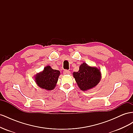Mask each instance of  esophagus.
I'll list each match as a JSON object with an SVG mask.
<instances>
[{
    "label": "esophagus",
    "instance_id": "34e87169",
    "mask_svg": "<svg viewBox=\"0 0 133 133\" xmlns=\"http://www.w3.org/2000/svg\"><path fill=\"white\" fill-rule=\"evenodd\" d=\"M70 73V71L68 70H64L63 71V74H69Z\"/></svg>",
    "mask_w": 133,
    "mask_h": 133
}]
</instances>
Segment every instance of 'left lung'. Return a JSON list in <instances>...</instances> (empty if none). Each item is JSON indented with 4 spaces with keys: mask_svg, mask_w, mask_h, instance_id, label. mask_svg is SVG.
<instances>
[{
    "mask_svg": "<svg viewBox=\"0 0 133 133\" xmlns=\"http://www.w3.org/2000/svg\"><path fill=\"white\" fill-rule=\"evenodd\" d=\"M100 70L96 67L89 66L85 63L80 65L79 71L73 74L80 90L86 91L97 85L102 78Z\"/></svg>",
    "mask_w": 133,
    "mask_h": 133,
    "instance_id": "obj_1",
    "label": "left lung"
}]
</instances>
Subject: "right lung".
Wrapping results in <instances>:
<instances>
[{"label": "right lung", "mask_w": 133, "mask_h": 133, "mask_svg": "<svg viewBox=\"0 0 133 133\" xmlns=\"http://www.w3.org/2000/svg\"><path fill=\"white\" fill-rule=\"evenodd\" d=\"M60 74L59 70L53 69L48 65L35 76V81L40 88L46 90H51L55 87Z\"/></svg>", "instance_id": "right-lung-1"}]
</instances>
